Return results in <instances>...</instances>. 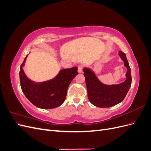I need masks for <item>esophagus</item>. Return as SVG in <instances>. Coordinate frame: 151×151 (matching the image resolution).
Wrapping results in <instances>:
<instances>
[{"instance_id": "esophagus-1", "label": "esophagus", "mask_w": 151, "mask_h": 151, "mask_svg": "<svg viewBox=\"0 0 151 151\" xmlns=\"http://www.w3.org/2000/svg\"><path fill=\"white\" fill-rule=\"evenodd\" d=\"M77 68H78V72L79 73H81L82 72H83V65H79L78 66H77Z\"/></svg>"}]
</instances>
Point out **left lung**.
I'll list each match as a JSON object with an SVG mask.
<instances>
[{
    "instance_id": "left-lung-1",
    "label": "left lung",
    "mask_w": 151,
    "mask_h": 151,
    "mask_svg": "<svg viewBox=\"0 0 151 151\" xmlns=\"http://www.w3.org/2000/svg\"><path fill=\"white\" fill-rule=\"evenodd\" d=\"M119 55L127 68V79L117 85H104L100 82L95 74L89 68H84V76L90 102L99 108H108L122 102L129 91L132 84L130 68L126 55L120 51Z\"/></svg>"
}]
</instances>
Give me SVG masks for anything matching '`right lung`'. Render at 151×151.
<instances>
[{
	"mask_svg": "<svg viewBox=\"0 0 151 151\" xmlns=\"http://www.w3.org/2000/svg\"><path fill=\"white\" fill-rule=\"evenodd\" d=\"M27 55L21 65L19 78L21 88L26 97L36 107L42 109L57 108L64 102L68 87L73 79L78 74L77 67L61 70L54 79L34 83L27 77L22 70Z\"/></svg>",
	"mask_w": 151,
	"mask_h": 151,
	"instance_id": "obj_1",
	"label": "right lung"
}]
</instances>
